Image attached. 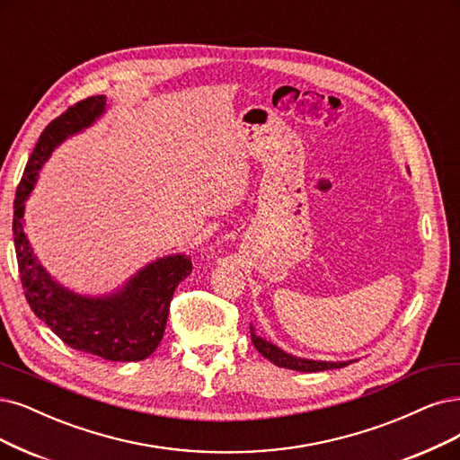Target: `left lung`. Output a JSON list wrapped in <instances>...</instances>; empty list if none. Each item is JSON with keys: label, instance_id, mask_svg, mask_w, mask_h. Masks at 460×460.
<instances>
[{"label": "left lung", "instance_id": "8db88e82", "mask_svg": "<svg viewBox=\"0 0 460 460\" xmlns=\"http://www.w3.org/2000/svg\"><path fill=\"white\" fill-rule=\"evenodd\" d=\"M250 335H252V343L253 347L258 349V352L261 356H265L267 360L273 362L279 367H288V369H296V371H326V369H337V367H345L349 364H352V360L349 362H324V360H309V358H299V356L288 354L282 349H279L277 345H273L267 339L256 335L253 332V326H250Z\"/></svg>", "mask_w": 460, "mask_h": 460}]
</instances>
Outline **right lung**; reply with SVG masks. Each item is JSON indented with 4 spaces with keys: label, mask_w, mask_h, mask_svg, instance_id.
Returning <instances> with one entry per match:
<instances>
[{
    "label": "right lung",
    "mask_w": 460,
    "mask_h": 460,
    "mask_svg": "<svg viewBox=\"0 0 460 460\" xmlns=\"http://www.w3.org/2000/svg\"><path fill=\"white\" fill-rule=\"evenodd\" d=\"M104 111V96L84 98L41 132L16 187L13 239L24 296L33 314L75 350L111 362H136L159 347L170 301L178 284L191 275V260L185 253H172L140 269L121 290L110 296H79L47 273L24 233V202L41 166L67 136L91 127Z\"/></svg>",
    "instance_id": "1"
}]
</instances>
